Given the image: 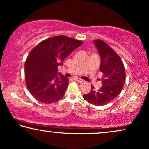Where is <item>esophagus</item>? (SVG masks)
<instances>
[{
  "label": "esophagus",
  "mask_w": 149,
  "mask_h": 149,
  "mask_svg": "<svg viewBox=\"0 0 149 149\" xmlns=\"http://www.w3.org/2000/svg\"><path fill=\"white\" fill-rule=\"evenodd\" d=\"M73 80H74L75 81H77V82H80V83H82V82H84V81H83L82 79H80V78H73Z\"/></svg>",
  "instance_id": "34e87169"
}]
</instances>
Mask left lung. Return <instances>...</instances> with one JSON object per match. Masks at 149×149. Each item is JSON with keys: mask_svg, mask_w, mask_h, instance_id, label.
<instances>
[{"mask_svg": "<svg viewBox=\"0 0 149 149\" xmlns=\"http://www.w3.org/2000/svg\"><path fill=\"white\" fill-rule=\"evenodd\" d=\"M93 43L100 56L102 86L99 90H95L92 86L90 93L83 95V97L93 105L104 106L114 100L121 92L125 81V69L119 56L106 42L96 39Z\"/></svg>", "mask_w": 149, "mask_h": 149, "instance_id": "obj_1", "label": "left lung"}]
</instances>
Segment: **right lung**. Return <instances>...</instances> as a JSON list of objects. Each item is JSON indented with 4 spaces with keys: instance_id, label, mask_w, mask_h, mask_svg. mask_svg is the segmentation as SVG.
Here are the masks:
<instances>
[{
    "instance_id": "1",
    "label": "right lung",
    "mask_w": 149,
    "mask_h": 149,
    "mask_svg": "<svg viewBox=\"0 0 149 149\" xmlns=\"http://www.w3.org/2000/svg\"><path fill=\"white\" fill-rule=\"evenodd\" d=\"M82 41L59 35L37 44L25 61L27 88L35 99L43 104L58 102L64 96L69 79L58 73V67Z\"/></svg>"
}]
</instances>
